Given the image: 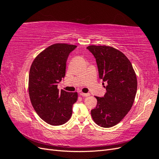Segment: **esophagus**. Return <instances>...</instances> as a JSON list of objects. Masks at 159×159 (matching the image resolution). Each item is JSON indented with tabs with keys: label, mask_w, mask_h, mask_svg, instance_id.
I'll return each mask as SVG.
<instances>
[{
	"label": "esophagus",
	"mask_w": 159,
	"mask_h": 159,
	"mask_svg": "<svg viewBox=\"0 0 159 159\" xmlns=\"http://www.w3.org/2000/svg\"><path fill=\"white\" fill-rule=\"evenodd\" d=\"M80 95H81V96H83V97H88V96H89V95H90V94H89V93H80Z\"/></svg>",
	"instance_id": "1"
}]
</instances>
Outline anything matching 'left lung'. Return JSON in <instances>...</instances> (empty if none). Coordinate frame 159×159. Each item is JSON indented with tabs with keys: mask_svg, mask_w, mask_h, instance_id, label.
<instances>
[{
	"mask_svg": "<svg viewBox=\"0 0 159 159\" xmlns=\"http://www.w3.org/2000/svg\"><path fill=\"white\" fill-rule=\"evenodd\" d=\"M87 49L95 57L99 78L107 84L103 97H95L98 103L91 117L98 125L111 127L132 107L137 89L135 72L125 54L113 47L89 46Z\"/></svg>",
	"mask_w": 159,
	"mask_h": 159,
	"instance_id": "1",
	"label": "left lung"
}]
</instances>
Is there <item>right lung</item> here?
<instances>
[{
    "label": "right lung",
    "mask_w": 159,
    "mask_h": 159,
    "mask_svg": "<svg viewBox=\"0 0 159 159\" xmlns=\"http://www.w3.org/2000/svg\"><path fill=\"white\" fill-rule=\"evenodd\" d=\"M77 46L55 44L38 54L31 65L28 91L32 106L40 117L51 125L66 123L72 115L78 93L57 89L66 75V61Z\"/></svg>",
    "instance_id": "1"
}]
</instances>
